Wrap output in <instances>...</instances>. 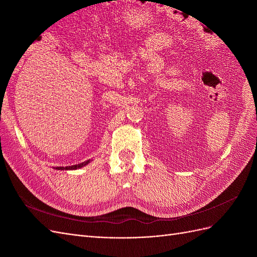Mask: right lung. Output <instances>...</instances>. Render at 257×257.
Listing matches in <instances>:
<instances>
[{
  "mask_svg": "<svg viewBox=\"0 0 257 257\" xmlns=\"http://www.w3.org/2000/svg\"><path fill=\"white\" fill-rule=\"evenodd\" d=\"M89 163V161H87V162H84V163H81V164H78V165H74V166H67V167H56V169H66V170H68V169H78V168H81L82 166H85L87 165V164Z\"/></svg>",
  "mask_w": 257,
  "mask_h": 257,
  "instance_id": "obj_1",
  "label": "right lung"
}]
</instances>
